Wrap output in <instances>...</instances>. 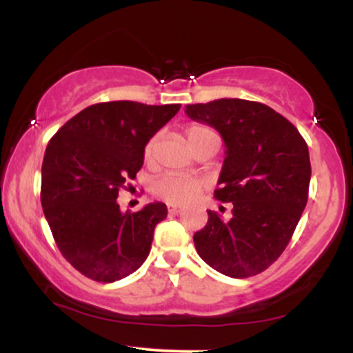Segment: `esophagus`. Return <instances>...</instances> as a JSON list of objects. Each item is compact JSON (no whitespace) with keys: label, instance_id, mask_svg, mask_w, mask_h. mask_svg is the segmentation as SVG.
<instances>
[{"label":"esophagus","instance_id":"34e87169","mask_svg":"<svg viewBox=\"0 0 353 353\" xmlns=\"http://www.w3.org/2000/svg\"><path fill=\"white\" fill-rule=\"evenodd\" d=\"M169 214H171V216H179V214L182 212V209L181 208H176V205H169Z\"/></svg>","mask_w":353,"mask_h":353}]
</instances>
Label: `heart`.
Listing matches in <instances>:
<instances>
[{
	"label": "heart",
	"mask_w": 353,
	"mask_h": 353,
	"mask_svg": "<svg viewBox=\"0 0 353 353\" xmlns=\"http://www.w3.org/2000/svg\"><path fill=\"white\" fill-rule=\"evenodd\" d=\"M209 128H204V125H190L188 129V141L189 144L192 143L196 137H199L204 132H209ZM154 143L156 139L149 141L144 148V157L149 159L152 156V149H154ZM204 189V181L199 179V177H192V176H184V174H176V172H169L161 176L159 179L152 184V190L154 194L164 199L169 204H176V205H184L189 204L196 199L197 196L201 194V190Z\"/></svg>",
	"instance_id": "heart-1"
}]
</instances>
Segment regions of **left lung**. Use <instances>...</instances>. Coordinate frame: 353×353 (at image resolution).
Here are the masks:
<instances>
[{"label": "left lung", "mask_w": 353, "mask_h": 353, "mask_svg": "<svg viewBox=\"0 0 353 353\" xmlns=\"http://www.w3.org/2000/svg\"><path fill=\"white\" fill-rule=\"evenodd\" d=\"M185 114L221 132L225 159L214 197L232 202V217L208 210L194 234L205 264L234 279L264 272L292 239L309 199V148L272 108L245 99L188 104Z\"/></svg>", "instance_id": "obj_1"}]
</instances>
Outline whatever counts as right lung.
I'll return each mask as SVG.
<instances>
[{
    "instance_id": "add662e5",
    "label": "right lung",
    "mask_w": 353,
    "mask_h": 353,
    "mask_svg": "<svg viewBox=\"0 0 353 353\" xmlns=\"http://www.w3.org/2000/svg\"><path fill=\"white\" fill-rule=\"evenodd\" d=\"M181 104L134 101L92 104L51 137L41 168V205L56 245L96 282L136 272L151 250L163 202L121 212L119 190L143 168L144 148Z\"/></svg>"
}]
</instances>
